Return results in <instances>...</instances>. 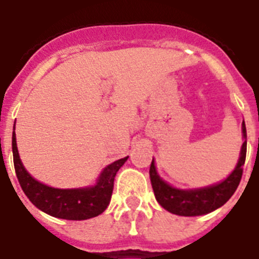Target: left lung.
<instances>
[{
    "label": "left lung",
    "instance_id": "1",
    "mask_svg": "<svg viewBox=\"0 0 259 259\" xmlns=\"http://www.w3.org/2000/svg\"><path fill=\"white\" fill-rule=\"evenodd\" d=\"M242 140H243V144L241 147L235 168L223 181L214 185L204 186V187L179 188L169 185L168 182H165L159 175L155 160L152 158L150 178L158 203L171 214L181 215V217H199V215L208 214V212L215 211L217 208L222 207L233 196L241 182L246 159V147H247L245 121L242 123Z\"/></svg>",
    "mask_w": 259,
    "mask_h": 259
}]
</instances>
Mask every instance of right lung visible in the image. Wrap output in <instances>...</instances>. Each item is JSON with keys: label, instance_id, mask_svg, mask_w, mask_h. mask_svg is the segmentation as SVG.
Instances as JSON below:
<instances>
[{"label": "right lung", "instance_id": "add662e5", "mask_svg": "<svg viewBox=\"0 0 259 259\" xmlns=\"http://www.w3.org/2000/svg\"><path fill=\"white\" fill-rule=\"evenodd\" d=\"M16 127L13 125L12 151L16 175L28 199L45 214L68 221H84L105 211L111 202L113 181L120 167L128 156L108 164L97 177L95 185L78 188H56L41 183L26 171L18 154L16 142Z\"/></svg>", "mask_w": 259, "mask_h": 259}]
</instances>
